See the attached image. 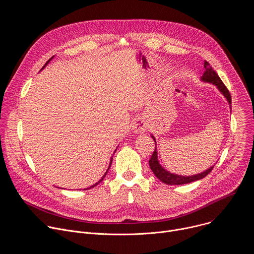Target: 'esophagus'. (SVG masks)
I'll list each match as a JSON object with an SVG mask.
<instances>
[{"label":"esophagus","mask_w":254,"mask_h":254,"mask_svg":"<svg viewBox=\"0 0 254 254\" xmlns=\"http://www.w3.org/2000/svg\"><path fill=\"white\" fill-rule=\"evenodd\" d=\"M131 127H132L133 132H135V133H142V132H144V131L148 129L149 124L143 118H138V119H136L132 123Z\"/></svg>","instance_id":"1"}]
</instances>
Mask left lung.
<instances>
[{
    "mask_svg": "<svg viewBox=\"0 0 254 254\" xmlns=\"http://www.w3.org/2000/svg\"><path fill=\"white\" fill-rule=\"evenodd\" d=\"M204 67H205V72L203 73L201 80L203 82H208V83H212L214 84L218 90L224 95V97L226 98V100L229 103L230 110H231V96L230 93L228 91V89L226 88V86L224 85V83L222 82V80L220 79V77L218 76V74L213 70V68L210 66V64L207 61H204ZM151 136L153 137V139L155 140L156 143V138L153 134H151ZM149 165L151 170L153 171V173L155 174V176L162 181L163 183L167 184V185H183V184H189L194 182V181L197 180H201L204 177H206L214 168V165L212 167H210L209 169H207L206 171L200 173V174H196L193 176H182V175H177V174H173L170 173L169 171H167L166 169H164L162 167V165L159 163L158 160V152H157V146L155 148V151L149 161Z\"/></svg>",
    "mask_w": 254,
    "mask_h": 254,
    "instance_id": "left-lung-1",
    "label": "left lung"
}]
</instances>
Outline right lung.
Wrapping results in <instances>:
<instances>
[{"mask_svg":"<svg viewBox=\"0 0 254 254\" xmlns=\"http://www.w3.org/2000/svg\"><path fill=\"white\" fill-rule=\"evenodd\" d=\"M53 58H54V56H52V57H51V58H50V59H49V60H48V61H47V62H46V63H45V65H44V66H43V67H42V69H44V68H45V66H46V65H47V64H48V63H49V62H50V61H51V60H52V59H53ZM42 69H41V70H42ZM112 162H113V158H112V159H111V162H110V167H108V169H110V168H111V166H112ZM108 169H107V171H108ZM107 171H106V172H105V173H104V175H103V176H102V178H101V179H100V180H99V181H98V182H97V183H95V184H94V185H92V186H90V187H88V188H86V189H84V190H87V189H91V188H93V187H95V186H96V185H98V184H99V183H100V182H101V181H102V180H103V179H104V177H105V176H106V174H107Z\"/></svg>","mask_w":254,"mask_h":254,"instance_id":"1","label":"right lung"}]
</instances>
